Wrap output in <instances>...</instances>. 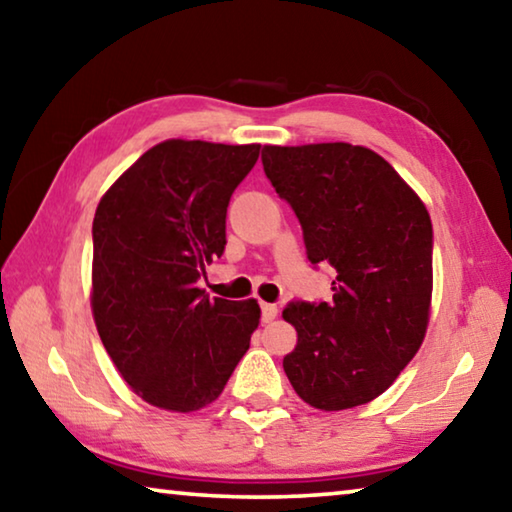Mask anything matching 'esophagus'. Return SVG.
<instances>
[{"instance_id": "obj_1", "label": "esophagus", "mask_w": 512, "mask_h": 512, "mask_svg": "<svg viewBox=\"0 0 512 512\" xmlns=\"http://www.w3.org/2000/svg\"><path fill=\"white\" fill-rule=\"evenodd\" d=\"M261 311H263V322L270 324L276 320V315H279V308L274 304H261Z\"/></svg>"}]
</instances>
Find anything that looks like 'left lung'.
Wrapping results in <instances>:
<instances>
[{"label":"left lung","mask_w":512,"mask_h":512,"mask_svg":"<svg viewBox=\"0 0 512 512\" xmlns=\"http://www.w3.org/2000/svg\"><path fill=\"white\" fill-rule=\"evenodd\" d=\"M261 161L299 217L308 261L338 274L329 304L283 311L297 331L283 370L308 406H363L395 383L424 342L433 295L429 211L367 147L265 145Z\"/></svg>","instance_id":"8db88e82"}]
</instances>
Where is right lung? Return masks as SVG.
Returning <instances> with one entry per match:
<instances>
[{"label": "right lung", "instance_id": "obj_1", "mask_svg": "<svg viewBox=\"0 0 512 512\" xmlns=\"http://www.w3.org/2000/svg\"><path fill=\"white\" fill-rule=\"evenodd\" d=\"M261 145L170 138L99 199L90 306L140 399L192 413L222 395L261 322L256 299H208L197 279L226 245V206Z\"/></svg>", "mask_w": 512, "mask_h": 512}]
</instances>
